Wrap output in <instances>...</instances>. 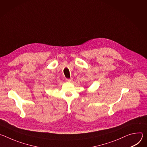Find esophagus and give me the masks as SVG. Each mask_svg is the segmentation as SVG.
<instances>
[{"label":"esophagus","instance_id":"34e87169","mask_svg":"<svg viewBox=\"0 0 147 147\" xmlns=\"http://www.w3.org/2000/svg\"><path fill=\"white\" fill-rule=\"evenodd\" d=\"M66 81L67 82H71V81H72V78H67V79H66Z\"/></svg>","mask_w":147,"mask_h":147}]
</instances>
